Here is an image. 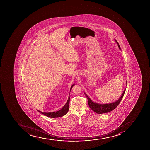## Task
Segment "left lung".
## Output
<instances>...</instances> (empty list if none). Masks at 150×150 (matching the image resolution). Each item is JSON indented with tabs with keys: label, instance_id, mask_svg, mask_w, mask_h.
Returning <instances> with one entry per match:
<instances>
[{
	"label": "left lung",
	"instance_id": "obj_1",
	"mask_svg": "<svg viewBox=\"0 0 150 150\" xmlns=\"http://www.w3.org/2000/svg\"><path fill=\"white\" fill-rule=\"evenodd\" d=\"M115 42H117V45H118V48L121 49L119 45L118 42H117V40L115 39ZM127 83V81H126V84ZM126 89L124 91L123 93H122V96L118 99V100L115 101V102L111 103H105V104H101V103H96L94 102L90 98H89V96H87V94L86 93H84L86 97L88 99V103L89 105V107L92 110H93L94 112L97 113V114H103V113H108L109 112H111L112 110H114L115 108H117V106L119 105V103L121 101L122 98L123 97L125 93Z\"/></svg>",
	"mask_w": 150,
	"mask_h": 150
}]
</instances>
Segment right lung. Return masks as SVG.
<instances>
[{
	"mask_svg": "<svg viewBox=\"0 0 150 150\" xmlns=\"http://www.w3.org/2000/svg\"><path fill=\"white\" fill-rule=\"evenodd\" d=\"M74 84H73V85H72L71 87L70 88V92L72 88L73 87V86L74 85ZM69 100H70V97H69L68 98V100L67 102L64 105V106L60 110L57 111L53 112H49V113H45V112H42L38 111L40 113H42L44 115H46L47 117H49L51 118H57L59 117H63L67 113L69 110Z\"/></svg>",
	"mask_w": 150,
	"mask_h": 150,
	"instance_id": "add662e5",
	"label": "right lung"
}]
</instances>
